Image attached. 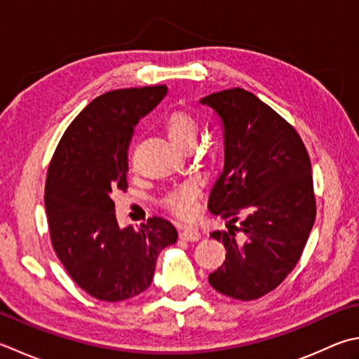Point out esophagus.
Instances as JSON below:
<instances>
[{"instance_id":"esophagus-1","label":"esophagus","mask_w":359,"mask_h":359,"mask_svg":"<svg viewBox=\"0 0 359 359\" xmlns=\"http://www.w3.org/2000/svg\"><path fill=\"white\" fill-rule=\"evenodd\" d=\"M180 238L184 241H199L201 233H199V230H196L193 227H182L180 229Z\"/></svg>"}]
</instances>
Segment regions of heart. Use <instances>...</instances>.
Returning a JSON list of instances; mask_svg holds the SVG:
<instances>
[{
    "label": "heart",
    "instance_id": "1",
    "mask_svg": "<svg viewBox=\"0 0 359 359\" xmlns=\"http://www.w3.org/2000/svg\"><path fill=\"white\" fill-rule=\"evenodd\" d=\"M163 129L168 138L179 149H187L196 143L199 135V118L188 110H172L163 119ZM198 189L193 184H184L168 193L163 199L165 207L182 217L191 216L194 212V202Z\"/></svg>",
    "mask_w": 359,
    "mask_h": 359
}]
</instances>
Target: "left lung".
I'll list each match as a JSON object with an SVG mask.
<instances>
[{
  "instance_id": "1",
  "label": "left lung",
  "mask_w": 359,
  "mask_h": 359,
  "mask_svg": "<svg viewBox=\"0 0 359 359\" xmlns=\"http://www.w3.org/2000/svg\"><path fill=\"white\" fill-rule=\"evenodd\" d=\"M201 104L224 126V168L208 210L229 219V231L210 233L227 254L208 282L227 297L255 300L283 282L310 236L316 219L310 156L297 130L250 91H217ZM238 231L246 236L241 243Z\"/></svg>"
}]
</instances>
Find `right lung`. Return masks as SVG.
<instances>
[{"mask_svg": "<svg viewBox=\"0 0 359 359\" xmlns=\"http://www.w3.org/2000/svg\"><path fill=\"white\" fill-rule=\"evenodd\" d=\"M166 91L156 86L97 96L68 126L48 168L45 207L54 252L77 286L97 300L142 294L161 249L177 241L163 217L121 229L111 199L128 189L133 128Z\"/></svg>", "mask_w": 359, "mask_h": 359, "instance_id": "obj_1", "label": "right lung"}]
</instances>
